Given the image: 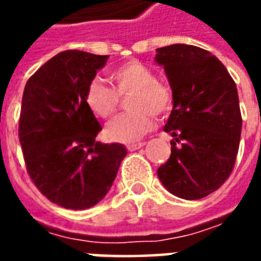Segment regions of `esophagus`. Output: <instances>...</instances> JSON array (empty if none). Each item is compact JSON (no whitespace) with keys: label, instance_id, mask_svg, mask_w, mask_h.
<instances>
[{"label":"esophagus","instance_id":"34e87169","mask_svg":"<svg viewBox=\"0 0 261 261\" xmlns=\"http://www.w3.org/2000/svg\"><path fill=\"white\" fill-rule=\"evenodd\" d=\"M145 145L144 142H134V144H128L127 145V149L128 151H137V149H140V148H142Z\"/></svg>","mask_w":261,"mask_h":261}]
</instances>
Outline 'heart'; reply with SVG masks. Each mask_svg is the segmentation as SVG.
<instances>
[{"label":"heart","instance_id":"obj_1","mask_svg":"<svg viewBox=\"0 0 261 261\" xmlns=\"http://www.w3.org/2000/svg\"><path fill=\"white\" fill-rule=\"evenodd\" d=\"M114 89L93 78L85 91V103L92 113L103 120L112 119L120 108V97L133 93L130 113L109 124L106 134L112 141L134 142L151 131L155 114L166 116L173 106V92L165 81L156 80L153 71L141 61L130 60L110 71Z\"/></svg>","mask_w":261,"mask_h":261}]
</instances>
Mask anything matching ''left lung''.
<instances>
[{
	"instance_id": "1",
	"label": "left lung",
	"mask_w": 261,
	"mask_h": 261,
	"mask_svg": "<svg viewBox=\"0 0 261 261\" xmlns=\"http://www.w3.org/2000/svg\"><path fill=\"white\" fill-rule=\"evenodd\" d=\"M173 92L165 133L173 137L158 177L172 194L198 200L224 185L233 170L242 133L236 85L224 64L204 48L172 44L156 50Z\"/></svg>"
}]
</instances>
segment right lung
I'll list each match as a JSON object with an SVG mask.
<instances>
[{"instance_id": "add662e5", "label": "right lung", "mask_w": 261, "mask_h": 261, "mask_svg": "<svg viewBox=\"0 0 261 261\" xmlns=\"http://www.w3.org/2000/svg\"><path fill=\"white\" fill-rule=\"evenodd\" d=\"M109 56L67 50L28 80L19 116V142L28 175L47 200L85 210L106 196L121 161V144H100L102 130L85 91Z\"/></svg>"}]
</instances>
